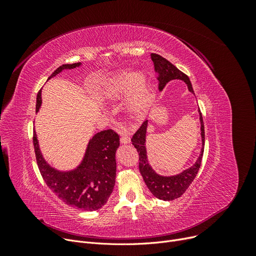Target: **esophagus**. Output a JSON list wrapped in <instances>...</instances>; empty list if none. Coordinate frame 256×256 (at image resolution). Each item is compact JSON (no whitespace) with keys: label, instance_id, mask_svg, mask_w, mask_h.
Here are the masks:
<instances>
[{"label":"esophagus","instance_id":"obj_1","mask_svg":"<svg viewBox=\"0 0 256 256\" xmlns=\"http://www.w3.org/2000/svg\"><path fill=\"white\" fill-rule=\"evenodd\" d=\"M120 142L122 144H128L130 142V134L128 132H124L122 135H121L120 138Z\"/></svg>","mask_w":256,"mask_h":256}]
</instances>
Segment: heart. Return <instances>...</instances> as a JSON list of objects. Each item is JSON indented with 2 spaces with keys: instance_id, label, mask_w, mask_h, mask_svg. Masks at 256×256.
<instances>
[{
  "instance_id": "obj_1",
  "label": "heart",
  "mask_w": 256,
  "mask_h": 256,
  "mask_svg": "<svg viewBox=\"0 0 256 256\" xmlns=\"http://www.w3.org/2000/svg\"><path fill=\"white\" fill-rule=\"evenodd\" d=\"M124 94L128 110L138 114L144 112L152 102L147 74L122 70L108 78L98 88V94L106 98H119Z\"/></svg>"
}]
</instances>
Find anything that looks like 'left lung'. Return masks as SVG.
Here are the masks:
<instances>
[{"label":"left lung","mask_w":256,"mask_h":256,"mask_svg":"<svg viewBox=\"0 0 256 256\" xmlns=\"http://www.w3.org/2000/svg\"><path fill=\"white\" fill-rule=\"evenodd\" d=\"M152 60L154 65V70L158 74L156 78L158 80V90L162 91L164 87L167 85L168 82L172 80H180L186 84L188 89L193 94L194 90L192 84L190 82V78L186 74L182 72L178 67L174 66L171 62L163 58L162 56L158 55V54H152ZM199 112V120H200V130H201V141H202V147H201L200 154L195 162V164L184 170L182 172L176 174V176H164L158 174L148 162V156H147L146 150V134L147 128H148V119H146L139 130L134 134L132 138V143L135 146V148L139 152V170L141 176L148 188L152 194L164 201L174 200L180 197L186 191L189 186L192 184L194 178H196L198 170L201 165V160H202L204 156V119L201 115L200 110Z\"/></svg>","instance_id":"8db88e82"}]
</instances>
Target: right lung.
<instances>
[{
  "instance_id": "right-lung-1",
  "label": "right lung",
  "mask_w": 256,
  "mask_h": 256,
  "mask_svg": "<svg viewBox=\"0 0 256 256\" xmlns=\"http://www.w3.org/2000/svg\"><path fill=\"white\" fill-rule=\"evenodd\" d=\"M80 62L63 64L48 78H52L65 70H74ZM42 90L37 94L36 112L42 106ZM33 144L37 165L42 178L50 189L66 204L83 210H96L106 204L113 192L116 178V150L119 136L112 130L96 134L88 142L84 158L74 169L62 171L52 167L44 160L36 132Z\"/></svg>"
}]
</instances>
